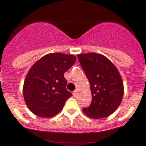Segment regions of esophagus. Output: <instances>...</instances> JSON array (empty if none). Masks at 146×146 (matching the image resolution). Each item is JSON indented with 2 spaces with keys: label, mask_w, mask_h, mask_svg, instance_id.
I'll list each match as a JSON object with an SVG mask.
<instances>
[{
  "label": "esophagus",
  "mask_w": 146,
  "mask_h": 146,
  "mask_svg": "<svg viewBox=\"0 0 146 146\" xmlns=\"http://www.w3.org/2000/svg\"><path fill=\"white\" fill-rule=\"evenodd\" d=\"M73 96H76V94H77V90H75L74 92H73Z\"/></svg>",
  "instance_id": "esophagus-1"
}]
</instances>
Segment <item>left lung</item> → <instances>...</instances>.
<instances>
[{
    "label": "left lung",
    "mask_w": 146,
    "mask_h": 146,
    "mask_svg": "<svg viewBox=\"0 0 146 146\" xmlns=\"http://www.w3.org/2000/svg\"><path fill=\"white\" fill-rule=\"evenodd\" d=\"M90 84L92 103L83 112L94 119L111 115L120 106L124 84L116 67L106 56L98 53L77 55Z\"/></svg>",
    "instance_id": "obj_1"
}]
</instances>
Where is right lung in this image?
<instances>
[{
	"instance_id": "right-lung-1",
	"label": "right lung",
	"mask_w": 146,
	"mask_h": 146,
	"mask_svg": "<svg viewBox=\"0 0 146 146\" xmlns=\"http://www.w3.org/2000/svg\"><path fill=\"white\" fill-rule=\"evenodd\" d=\"M76 56L63 53L44 55L29 70L23 96L30 111L42 118H51L62 110L72 94L66 89L64 73L73 66Z\"/></svg>"
}]
</instances>
